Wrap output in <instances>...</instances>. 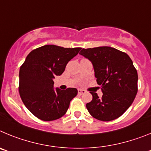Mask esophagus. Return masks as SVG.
Returning <instances> with one entry per match:
<instances>
[{
  "instance_id": "obj_1",
  "label": "esophagus",
  "mask_w": 151,
  "mask_h": 151,
  "mask_svg": "<svg viewBox=\"0 0 151 151\" xmlns=\"http://www.w3.org/2000/svg\"><path fill=\"white\" fill-rule=\"evenodd\" d=\"M78 92L79 94H83L86 93V91L83 90V89H78Z\"/></svg>"
}]
</instances>
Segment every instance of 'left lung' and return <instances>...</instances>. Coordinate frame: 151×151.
<instances>
[{
  "mask_svg": "<svg viewBox=\"0 0 151 151\" xmlns=\"http://www.w3.org/2000/svg\"><path fill=\"white\" fill-rule=\"evenodd\" d=\"M79 54L93 64L94 76L103 96L91 92L92 101L86 104L89 113L101 121L119 118L129 109L138 92V73L129 56L111 47L84 49Z\"/></svg>",
  "mask_w": 151,
  "mask_h": 151,
  "instance_id": "8db88e82",
  "label": "left lung"
}]
</instances>
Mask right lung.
Returning <instances> with one entry per match:
<instances>
[{
	"instance_id": "right-lung-1",
	"label": "right lung",
	"mask_w": 151,
	"mask_h": 151,
	"mask_svg": "<svg viewBox=\"0 0 151 151\" xmlns=\"http://www.w3.org/2000/svg\"><path fill=\"white\" fill-rule=\"evenodd\" d=\"M81 49L47 45L28 54L19 69V91L25 106L35 116L52 121L65 115L78 91L74 88L54 89L53 79L63 73L68 62Z\"/></svg>"
}]
</instances>
